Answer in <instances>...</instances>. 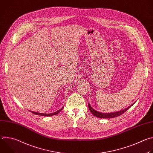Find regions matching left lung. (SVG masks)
I'll use <instances>...</instances> for the list:
<instances>
[{
  "instance_id": "8db88e82",
  "label": "left lung",
  "mask_w": 153,
  "mask_h": 153,
  "mask_svg": "<svg viewBox=\"0 0 153 153\" xmlns=\"http://www.w3.org/2000/svg\"><path fill=\"white\" fill-rule=\"evenodd\" d=\"M132 105H131L129 106H128V108L124 109L123 110H121L120 111H117V112H115V113H100L97 111L96 110H94V109L91 106L90 103H88V107L90 111L91 112V113L94 115L95 116H96L97 117H99V118H103V119H106V118H113V117H116L117 116H119L120 115H122V114H123L125 112H126L128 109Z\"/></svg>"
}]
</instances>
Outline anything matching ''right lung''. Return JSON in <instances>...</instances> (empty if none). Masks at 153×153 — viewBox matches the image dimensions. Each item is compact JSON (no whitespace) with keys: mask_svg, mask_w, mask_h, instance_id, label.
<instances>
[{"mask_svg":"<svg viewBox=\"0 0 153 153\" xmlns=\"http://www.w3.org/2000/svg\"><path fill=\"white\" fill-rule=\"evenodd\" d=\"M63 108V106L59 110L57 111L55 113H50V114H44V113H36V112H34V111H30L31 112H32L33 114H36V115H40V116H54V115H56V114H57L60 111L62 110V109Z\"/></svg>","mask_w":153,"mask_h":153,"instance_id":"obj_1","label":"right lung"}]
</instances>
